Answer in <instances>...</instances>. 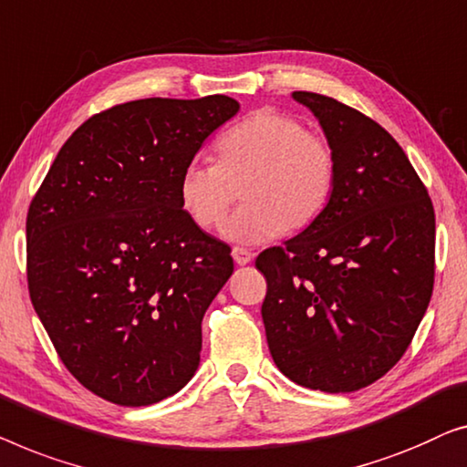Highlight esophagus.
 Listing matches in <instances>:
<instances>
[{"mask_svg":"<svg viewBox=\"0 0 467 467\" xmlns=\"http://www.w3.org/2000/svg\"><path fill=\"white\" fill-rule=\"evenodd\" d=\"M233 258H234V262H236V265H239V266H245V265H249V262H252L254 254L249 252V249L234 247V249H233Z\"/></svg>","mask_w":467,"mask_h":467,"instance_id":"34e87169","label":"esophagus"}]
</instances>
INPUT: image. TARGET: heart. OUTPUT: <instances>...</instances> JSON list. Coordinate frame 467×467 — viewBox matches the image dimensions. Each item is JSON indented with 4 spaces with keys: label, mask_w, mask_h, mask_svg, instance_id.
<instances>
[{
    "label": "heart",
    "mask_w": 467,
    "mask_h": 467,
    "mask_svg": "<svg viewBox=\"0 0 467 467\" xmlns=\"http://www.w3.org/2000/svg\"><path fill=\"white\" fill-rule=\"evenodd\" d=\"M215 162L190 161L177 177L180 207L199 228L218 226L241 186L245 205L222 224L239 245L302 231L326 212L337 186L330 143L296 118L254 111L226 129L213 146Z\"/></svg>",
    "instance_id": "heart-1"
}]
</instances>
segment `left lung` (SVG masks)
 <instances>
[{
	"mask_svg": "<svg viewBox=\"0 0 467 467\" xmlns=\"http://www.w3.org/2000/svg\"><path fill=\"white\" fill-rule=\"evenodd\" d=\"M292 97L324 129L337 186L311 226L255 258L266 277L268 349L294 383L358 391L400 362L428 311L433 205L409 156L372 118L326 95Z\"/></svg>",
	"mask_w": 467,
	"mask_h": 467,
	"instance_id": "8db88e82",
	"label": "left lung"
}]
</instances>
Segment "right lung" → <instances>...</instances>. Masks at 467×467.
Here are the masks:
<instances>
[{"label": "right lung", "mask_w": 467, "mask_h": 467, "mask_svg": "<svg viewBox=\"0 0 467 467\" xmlns=\"http://www.w3.org/2000/svg\"><path fill=\"white\" fill-rule=\"evenodd\" d=\"M239 111L226 95L140 99L88 118L27 213V281L65 368L108 402L173 396L201 362V321L231 247L183 213L177 177Z\"/></svg>", "instance_id": "right-lung-1"}]
</instances>
